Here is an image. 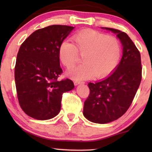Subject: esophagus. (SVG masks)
I'll return each mask as SVG.
<instances>
[{
	"instance_id": "esophagus-1",
	"label": "esophagus",
	"mask_w": 152,
	"mask_h": 152,
	"mask_svg": "<svg viewBox=\"0 0 152 152\" xmlns=\"http://www.w3.org/2000/svg\"><path fill=\"white\" fill-rule=\"evenodd\" d=\"M81 84H84V82H80V81H75L74 82V84L75 85V86H77V85Z\"/></svg>"
}]
</instances>
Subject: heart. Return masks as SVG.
Returning a JSON list of instances; mask_svg holds the SVG:
<instances>
[{
    "instance_id": "b5f03b06",
    "label": "heart",
    "mask_w": 152,
    "mask_h": 152,
    "mask_svg": "<svg viewBox=\"0 0 152 152\" xmlns=\"http://www.w3.org/2000/svg\"><path fill=\"white\" fill-rule=\"evenodd\" d=\"M72 40L74 44L68 41L60 44L59 57L62 64L70 69L77 61L79 54L83 56V64L68 72L73 80L105 77L117 67L122 53L117 37L88 30L77 33Z\"/></svg>"
}]
</instances>
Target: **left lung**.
I'll list each match as a JSON object with an SVG mask.
<instances>
[{
    "instance_id": "left-lung-1",
    "label": "left lung",
    "mask_w": 152,
    "mask_h": 152,
    "mask_svg": "<svg viewBox=\"0 0 152 152\" xmlns=\"http://www.w3.org/2000/svg\"><path fill=\"white\" fill-rule=\"evenodd\" d=\"M117 34L123 53L115 70L104 80L88 84L90 94L83 114L91 122L106 124L123 115L132 104L142 79L140 52L125 32L102 28Z\"/></svg>"
}]
</instances>
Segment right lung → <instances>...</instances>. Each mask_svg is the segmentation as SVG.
Listing matches in <instances>:
<instances>
[{"label":"right lung","instance_id":"add662e5","mask_svg":"<svg viewBox=\"0 0 152 152\" xmlns=\"http://www.w3.org/2000/svg\"><path fill=\"white\" fill-rule=\"evenodd\" d=\"M73 29L61 25L39 29L20 45L14 68L16 93L22 110L31 118L45 120L55 117L63 93L74 88L69 79L57 80L63 72L59 45Z\"/></svg>","mask_w":152,"mask_h":152}]
</instances>
